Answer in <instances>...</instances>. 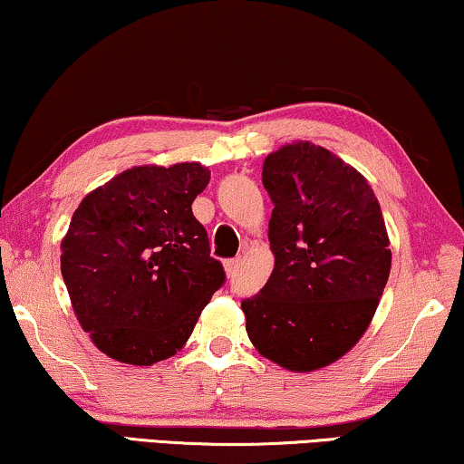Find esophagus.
Listing matches in <instances>:
<instances>
[{
    "mask_svg": "<svg viewBox=\"0 0 464 464\" xmlns=\"http://www.w3.org/2000/svg\"><path fill=\"white\" fill-rule=\"evenodd\" d=\"M224 267H226L227 278L237 276V272H238V267H240V257H237V259H227L226 264H224Z\"/></svg>",
    "mask_w": 464,
    "mask_h": 464,
    "instance_id": "obj_1",
    "label": "esophagus"
}]
</instances>
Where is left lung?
<instances>
[{
    "instance_id": "left-lung-1",
    "label": "left lung",
    "mask_w": 464,
    "mask_h": 464,
    "mask_svg": "<svg viewBox=\"0 0 464 464\" xmlns=\"http://www.w3.org/2000/svg\"><path fill=\"white\" fill-rule=\"evenodd\" d=\"M274 209V270L243 301L246 334L293 372L320 371L358 343L392 270L385 219L371 184L312 142L267 154L261 171Z\"/></svg>"
}]
</instances>
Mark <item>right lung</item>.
I'll return each mask as SVG.
<instances>
[{
  "mask_svg": "<svg viewBox=\"0 0 464 464\" xmlns=\"http://www.w3.org/2000/svg\"><path fill=\"white\" fill-rule=\"evenodd\" d=\"M209 179L200 163L131 167L72 213L60 270L79 324L109 358L133 366L171 358L224 285L192 216Z\"/></svg>",
  "mask_w": 464,
  "mask_h": 464,
  "instance_id": "1",
  "label": "right lung"
}]
</instances>
